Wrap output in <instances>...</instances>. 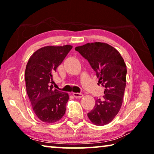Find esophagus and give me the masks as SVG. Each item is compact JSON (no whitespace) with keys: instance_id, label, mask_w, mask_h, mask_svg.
Listing matches in <instances>:
<instances>
[{"instance_id":"esophagus-1","label":"esophagus","mask_w":154,"mask_h":154,"mask_svg":"<svg viewBox=\"0 0 154 154\" xmlns=\"http://www.w3.org/2000/svg\"><path fill=\"white\" fill-rule=\"evenodd\" d=\"M73 96H74L75 98H80L83 96V94H80V93H74L73 94Z\"/></svg>"}]
</instances>
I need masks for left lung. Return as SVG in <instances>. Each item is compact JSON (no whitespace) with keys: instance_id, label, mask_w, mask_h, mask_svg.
Wrapping results in <instances>:
<instances>
[{"instance_id":"left-lung-1","label":"left lung","mask_w":154,"mask_h":154,"mask_svg":"<svg viewBox=\"0 0 154 154\" xmlns=\"http://www.w3.org/2000/svg\"><path fill=\"white\" fill-rule=\"evenodd\" d=\"M75 50L88 60L98 83L105 87L103 98L96 99L95 106L87 116L97 126L107 125L118 114L123 101L127 75L124 59L114 47L105 42L87 43Z\"/></svg>"}]
</instances>
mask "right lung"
I'll use <instances>...</instances> for the list:
<instances>
[{"label":"right lung","instance_id":"right-lung-1","mask_svg":"<svg viewBox=\"0 0 154 154\" xmlns=\"http://www.w3.org/2000/svg\"><path fill=\"white\" fill-rule=\"evenodd\" d=\"M72 46H46L38 49L26 66V90L35 114L41 121L54 123L65 115L67 93L53 89V73Z\"/></svg>","mask_w":154,"mask_h":154}]
</instances>
